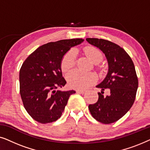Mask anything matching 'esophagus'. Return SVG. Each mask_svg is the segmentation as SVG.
<instances>
[{
  "label": "esophagus",
  "mask_w": 150,
  "mask_h": 150,
  "mask_svg": "<svg viewBox=\"0 0 150 150\" xmlns=\"http://www.w3.org/2000/svg\"><path fill=\"white\" fill-rule=\"evenodd\" d=\"M76 93H85V90H83V89H77L76 91Z\"/></svg>",
  "instance_id": "34e87169"
}]
</instances>
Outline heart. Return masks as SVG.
Returning a JSON list of instances; mask_svg holds the SVG:
<instances>
[{
  "mask_svg": "<svg viewBox=\"0 0 150 150\" xmlns=\"http://www.w3.org/2000/svg\"><path fill=\"white\" fill-rule=\"evenodd\" d=\"M85 52L94 63H98L102 61V54L95 47L89 46L85 48ZM77 52L76 50H70L63 56L61 61V69L64 72H67L74 67ZM69 86L74 89H85L93 85L97 81V76L93 73H84L79 70L71 71L67 76Z\"/></svg>",
  "mask_w": 150,
  "mask_h": 150,
  "instance_id": "heart-1",
  "label": "heart"
}]
</instances>
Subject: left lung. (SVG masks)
<instances>
[{"label": "left lung", "instance_id": "obj_1", "mask_svg": "<svg viewBox=\"0 0 150 150\" xmlns=\"http://www.w3.org/2000/svg\"><path fill=\"white\" fill-rule=\"evenodd\" d=\"M86 40L103 52L108 65L105 79L96 86L102 89L98 93V100L89 104V111L98 122L111 124L122 118L134 102L139 83L134 63L124 49L115 43L98 38ZM105 88H109L110 93L104 96Z\"/></svg>", "mask_w": 150, "mask_h": 150}]
</instances>
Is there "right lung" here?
Listing matches in <instances>:
<instances>
[{"instance_id":"obj_1","label":"right lung","mask_w":150,"mask_h":150,"mask_svg":"<svg viewBox=\"0 0 150 150\" xmlns=\"http://www.w3.org/2000/svg\"><path fill=\"white\" fill-rule=\"evenodd\" d=\"M83 39L49 42L28 56L20 70V93L25 109L41 124L55 122L61 117L74 90L63 91L66 81L62 76L61 61L71 47Z\"/></svg>"}]
</instances>
